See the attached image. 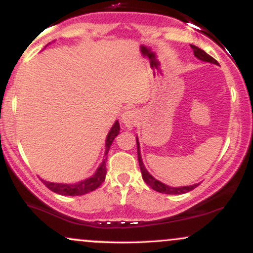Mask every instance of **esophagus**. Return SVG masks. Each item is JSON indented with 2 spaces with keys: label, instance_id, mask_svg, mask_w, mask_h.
<instances>
[{
  "label": "esophagus",
  "instance_id": "esophagus-1",
  "mask_svg": "<svg viewBox=\"0 0 253 253\" xmlns=\"http://www.w3.org/2000/svg\"><path fill=\"white\" fill-rule=\"evenodd\" d=\"M123 123L124 126L127 127V128H132L134 127L139 121V114L135 109H128L123 114Z\"/></svg>",
  "mask_w": 253,
  "mask_h": 253
}]
</instances>
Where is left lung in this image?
<instances>
[{"mask_svg":"<svg viewBox=\"0 0 253 253\" xmlns=\"http://www.w3.org/2000/svg\"><path fill=\"white\" fill-rule=\"evenodd\" d=\"M190 47L194 50V54L199 58V59L205 60V62H210L213 64H217V62L214 59L213 57H211L210 54L206 53L205 51L199 48L195 45H190ZM136 146H138V162H139V167H140L141 170V175H143V179L146 182L147 185H150L153 190L158 191V193L162 194H185L188 191L195 189L197 185L200 184H194V185H188V187H178V188H173V187H169V185L164 184V183L157 181L153 176H151L149 173V171L145 169L143 161H141V156H140V151H139V143H138V139H136Z\"/></svg>","mask_w":253,"mask_h":253,"instance_id":"obj_1","label":"left lung"}]
</instances>
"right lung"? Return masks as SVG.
I'll return each mask as SVG.
<instances>
[{"label":"right lung","mask_w":253,"mask_h":253,"mask_svg":"<svg viewBox=\"0 0 253 253\" xmlns=\"http://www.w3.org/2000/svg\"><path fill=\"white\" fill-rule=\"evenodd\" d=\"M120 132V125L117 121L114 124V126L112 127L110 132L108 133V136H107L106 140V152H104V159L102 164L98 167L94 176H91L90 178L85 179V181H82L80 183H76V184H62V183H51L42 181L43 184L48 188V189L53 191V193L60 194V195H66V196H78V195H84V194H88L90 191L97 189L101 184L104 182V178H106L107 173V168H106V162H107V155H108V151L110 145H112L113 140L117 138V135Z\"/></svg>","instance_id":"obj_1"}]
</instances>
